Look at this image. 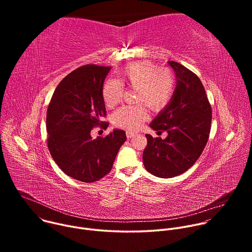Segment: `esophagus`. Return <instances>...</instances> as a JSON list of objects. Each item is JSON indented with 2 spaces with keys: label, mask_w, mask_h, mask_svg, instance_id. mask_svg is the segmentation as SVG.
Segmentation results:
<instances>
[{
  "label": "esophagus",
  "mask_w": 252,
  "mask_h": 252,
  "mask_svg": "<svg viewBox=\"0 0 252 252\" xmlns=\"http://www.w3.org/2000/svg\"><path fill=\"white\" fill-rule=\"evenodd\" d=\"M135 132H133V131H131V130H126V137L127 138H132V137H134L135 136Z\"/></svg>",
  "instance_id": "obj_1"
}]
</instances>
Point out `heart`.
Returning <instances> with one entry per match:
<instances>
[{
  "label": "heart",
  "instance_id": "1",
  "mask_svg": "<svg viewBox=\"0 0 252 252\" xmlns=\"http://www.w3.org/2000/svg\"><path fill=\"white\" fill-rule=\"evenodd\" d=\"M118 81L107 80L102 87L101 95L107 107L116 106L123 97L126 86L136 90L135 102L146 103L152 111L158 112L166 107L173 98L176 82L171 70L159 68L149 61L135 62L119 71ZM148 119L143 104L121 107L114 115V124L129 130H137Z\"/></svg>",
  "mask_w": 252,
  "mask_h": 252
}]
</instances>
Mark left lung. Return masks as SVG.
Listing matches in <instances>:
<instances>
[{
  "label": "left lung",
  "mask_w": 252,
  "mask_h": 252,
  "mask_svg": "<svg viewBox=\"0 0 252 252\" xmlns=\"http://www.w3.org/2000/svg\"><path fill=\"white\" fill-rule=\"evenodd\" d=\"M168 63L175 73V93L150 125L158 133L168 134L164 139L146 134L148 145L142 154L146 169L162 178L182 174L195 163L207 143L212 119L211 105L199 78L182 63Z\"/></svg>",
  "instance_id": "1"
}]
</instances>
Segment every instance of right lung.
I'll use <instances>...</instances> for the list:
<instances>
[{"label":"right lung","instance_id":"right-lung-1","mask_svg":"<svg viewBox=\"0 0 252 252\" xmlns=\"http://www.w3.org/2000/svg\"><path fill=\"white\" fill-rule=\"evenodd\" d=\"M111 66L85 64L71 71L55 90L47 112L48 148L59 167L82 183H94L109 173L126 141V132L115 129L92 138L106 111L101 95L103 81Z\"/></svg>","mask_w":252,"mask_h":252}]
</instances>
